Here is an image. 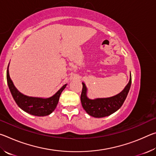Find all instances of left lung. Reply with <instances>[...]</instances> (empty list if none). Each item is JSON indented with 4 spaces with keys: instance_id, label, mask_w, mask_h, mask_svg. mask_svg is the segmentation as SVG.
Here are the masks:
<instances>
[{
    "instance_id": "1",
    "label": "left lung",
    "mask_w": 156,
    "mask_h": 156,
    "mask_svg": "<svg viewBox=\"0 0 156 156\" xmlns=\"http://www.w3.org/2000/svg\"><path fill=\"white\" fill-rule=\"evenodd\" d=\"M131 84V77L125 88L120 94L114 96L105 98L89 99L87 96V89L85 84L83 83L80 100L82 106L86 112L95 118H103L112 114L122 107L127 96Z\"/></svg>"
}]
</instances>
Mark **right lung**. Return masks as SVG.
I'll return each instance as SVG.
<instances>
[{
    "instance_id": "obj_1",
    "label": "right lung",
    "mask_w": 156,
    "mask_h": 156,
    "mask_svg": "<svg viewBox=\"0 0 156 156\" xmlns=\"http://www.w3.org/2000/svg\"><path fill=\"white\" fill-rule=\"evenodd\" d=\"M9 65L7 70V84L13 98L14 99L18 106L24 112L36 116L48 115L54 112L58 102L60 94L66 87L67 84L63 85L54 96L47 98L25 96L18 91V89L14 85V83L9 77Z\"/></svg>"
}]
</instances>
